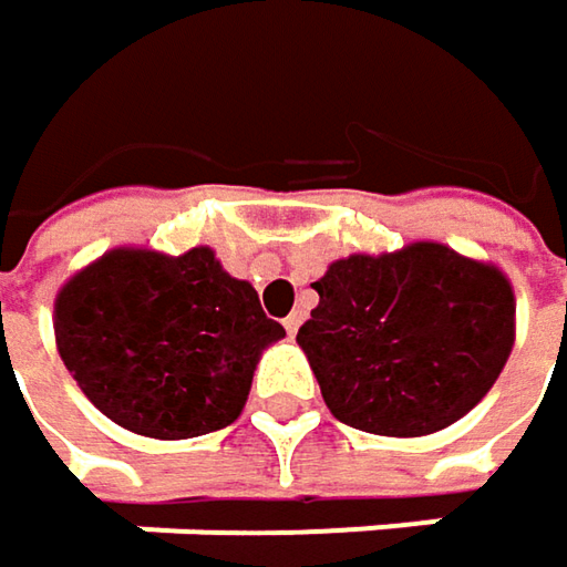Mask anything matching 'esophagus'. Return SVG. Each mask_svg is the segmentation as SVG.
<instances>
[{
    "instance_id": "esophagus-1",
    "label": "esophagus",
    "mask_w": 567,
    "mask_h": 567,
    "mask_svg": "<svg viewBox=\"0 0 567 567\" xmlns=\"http://www.w3.org/2000/svg\"><path fill=\"white\" fill-rule=\"evenodd\" d=\"M301 321H305V311H291V315L285 318V331H288V334H298Z\"/></svg>"
}]
</instances>
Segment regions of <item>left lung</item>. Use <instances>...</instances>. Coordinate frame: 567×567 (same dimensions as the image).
Masks as SVG:
<instances>
[{
  "instance_id": "left-lung-1",
  "label": "left lung",
  "mask_w": 567,
  "mask_h": 567,
  "mask_svg": "<svg viewBox=\"0 0 567 567\" xmlns=\"http://www.w3.org/2000/svg\"><path fill=\"white\" fill-rule=\"evenodd\" d=\"M298 343L331 415L389 437L441 432L496 383L516 337L509 279L441 243L347 256Z\"/></svg>"
}]
</instances>
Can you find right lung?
<instances>
[{
    "mask_svg": "<svg viewBox=\"0 0 567 567\" xmlns=\"http://www.w3.org/2000/svg\"><path fill=\"white\" fill-rule=\"evenodd\" d=\"M54 337L83 395L135 435L178 441L239 419L252 370L285 337L214 249H113L58 291Z\"/></svg>",
    "mask_w": 567,
    "mask_h": 567,
    "instance_id": "1",
    "label": "right lung"
}]
</instances>
